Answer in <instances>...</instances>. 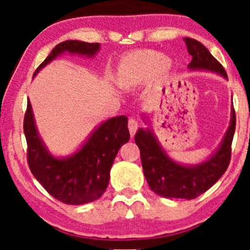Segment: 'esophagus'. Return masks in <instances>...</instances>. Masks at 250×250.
Here are the masks:
<instances>
[{"label": "esophagus", "instance_id": "esophagus-1", "mask_svg": "<svg viewBox=\"0 0 250 250\" xmlns=\"http://www.w3.org/2000/svg\"><path fill=\"white\" fill-rule=\"evenodd\" d=\"M138 127H139V122L136 118L128 119V131H130L131 137H133L136 134Z\"/></svg>", "mask_w": 250, "mask_h": 250}]
</instances>
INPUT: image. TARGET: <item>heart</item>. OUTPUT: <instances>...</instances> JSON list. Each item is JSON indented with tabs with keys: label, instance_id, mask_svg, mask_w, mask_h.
<instances>
[{
	"label": "heart",
	"instance_id": "b5f03b06",
	"mask_svg": "<svg viewBox=\"0 0 250 250\" xmlns=\"http://www.w3.org/2000/svg\"><path fill=\"white\" fill-rule=\"evenodd\" d=\"M172 61L155 50H142L126 56L119 64L117 81L125 89H133L154 79L163 83L168 77Z\"/></svg>",
	"mask_w": 250,
	"mask_h": 250
}]
</instances>
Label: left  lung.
<instances>
[{
	"label": "left lung",
	"instance_id": "obj_1",
	"mask_svg": "<svg viewBox=\"0 0 250 250\" xmlns=\"http://www.w3.org/2000/svg\"><path fill=\"white\" fill-rule=\"evenodd\" d=\"M184 41L188 54L192 56V61L188 64L190 70H208L227 78L224 66L213 57L204 44L188 37L184 38ZM235 125L236 116L233 107L230 125L219 149L207 161L195 166H185L173 161L161 148L149 128H139L134 140L140 149L144 175L149 188L164 198L187 200L198 198L209 189L229 165Z\"/></svg>",
	"mask_w": 250,
	"mask_h": 250
}]
</instances>
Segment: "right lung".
Returning <instances> with one entry per match:
<instances>
[{
	"mask_svg": "<svg viewBox=\"0 0 250 250\" xmlns=\"http://www.w3.org/2000/svg\"><path fill=\"white\" fill-rule=\"evenodd\" d=\"M99 43L65 41L52 49L37 67H42L63 52L92 57L99 51ZM29 168L50 195L66 205H84L99 199L106 190L110 169L119 148L130 139L127 117L106 120L92 132L79 151L67 158L52 157L38 136L30 102L26 105L23 122Z\"/></svg>",
	"mask_w": 250,
	"mask_h": 250,
	"instance_id": "add662e5",
	"label": "right lung"
}]
</instances>
